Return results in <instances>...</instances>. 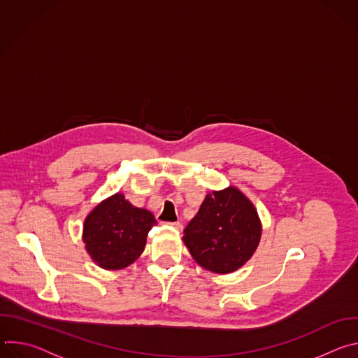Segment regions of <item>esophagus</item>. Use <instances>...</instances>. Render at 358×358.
Returning <instances> with one entry per match:
<instances>
[{"instance_id": "1", "label": "esophagus", "mask_w": 358, "mask_h": 358, "mask_svg": "<svg viewBox=\"0 0 358 358\" xmlns=\"http://www.w3.org/2000/svg\"><path fill=\"white\" fill-rule=\"evenodd\" d=\"M166 225L171 227V228H176L177 231H181L182 229V224L181 222H166Z\"/></svg>"}]
</instances>
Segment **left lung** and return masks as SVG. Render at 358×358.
Here are the masks:
<instances>
[{
  "label": "left lung",
  "instance_id": "1",
  "mask_svg": "<svg viewBox=\"0 0 358 358\" xmlns=\"http://www.w3.org/2000/svg\"><path fill=\"white\" fill-rule=\"evenodd\" d=\"M261 222L253 203L235 187L208 194L184 229L192 258L215 273H231L257 250Z\"/></svg>",
  "mask_w": 358,
  "mask_h": 358
}]
</instances>
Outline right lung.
Returning a JSON list of instances; mask_svg holds the SVG:
<instances>
[{"instance_id": "add662e5", "label": "right lung", "mask_w": 358, "mask_h": 358, "mask_svg": "<svg viewBox=\"0 0 358 358\" xmlns=\"http://www.w3.org/2000/svg\"><path fill=\"white\" fill-rule=\"evenodd\" d=\"M157 221L147 210L133 207L122 194L103 201L87 215L83 242L92 259L105 269H122L134 262Z\"/></svg>"}]
</instances>
